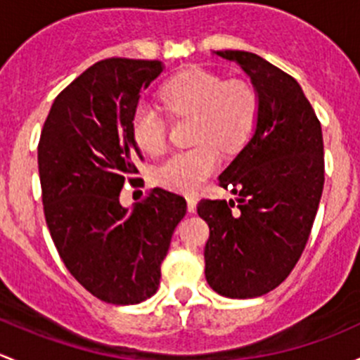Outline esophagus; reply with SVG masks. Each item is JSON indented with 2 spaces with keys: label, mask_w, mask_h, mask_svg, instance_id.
Segmentation results:
<instances>
[{
  "label": "esophagus",
  "mask_w": 360,
  "mask_h": 360,
  "mask_svg": "<svg viewBox=\"0 0 360 360\" xmlns=\"http://www.w3.org/2000/svg\"><path fill=\"white\" fill-rule=\"evenodd\" d=\"M195 205H198V199H195V195H187V210H188V213H194Z\"/></svg>",
  "instance_id": "obj_1"
}]
</instances>
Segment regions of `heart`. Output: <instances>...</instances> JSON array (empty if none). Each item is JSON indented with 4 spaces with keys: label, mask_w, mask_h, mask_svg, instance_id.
<instances>
[{
    "label": "heart",
    "mask_w": 360,
    "mask_h": 360,
    "mask_svg": "<svg viewBox=\"0 0 360 360\" xmlns=\"http://www.w3.org/2000/svg\"><path fill=\"white\" fill-rule=\"evenodd\" d=\"M162 102L175 114H194L192 149L176 150L158 166L155 179L179 192H195L220 165V149H234L253 128L258 98L244 81H227L206 70H187L162 90ZM131 135L140 149L159 153L166 146L168 124L158 107L140 102L131 114Z\"/></svg>",
    "instance_id": "1"
}]
</instances>
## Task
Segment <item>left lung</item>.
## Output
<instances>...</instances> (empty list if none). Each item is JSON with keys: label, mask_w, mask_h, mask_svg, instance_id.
I'll list each match as a JSON object with an SVG mask.
<instances>
[{"label": "left lung", "mask_w": 360, "mask_h": 360, "mask_svg": "<svg viewBox=\"0 0 360 360\" xmlns=\"http://www.w3.org/2000/svg\"><path fill=\"white\" fill-rule=\"evenodd\" d=\"M236 62L257 91L255 131L218 184L236 202L201 199L210 227L206 281L227 298L276 290L302 257L324 187V143L312 105L295 77L250 51H214Z\"/></svg>", "instance_id": "1"}]
</instances>
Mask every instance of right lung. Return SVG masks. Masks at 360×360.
I'll return each mask as SVG.
<instances>
[{"label":"right lung","instance_id":"add662e5","mask_svg":"<svg viewBox=\"0 0 360 360\" xmlns=\"http://www.w3.org/2000/svg\"><path fill=\"white\" fill-rule=\"evenodd\" d=\"M161 72L159 60L97 62L58 94L39 139L43 210L55 248L74 279L112 305H135L158 291L161 263L187 211L181 195L159 187L131 210L120 202L124 179L142 161L131 114Z\"/></svg>","mask_w":360,"mask_h":360}]
</instances>
